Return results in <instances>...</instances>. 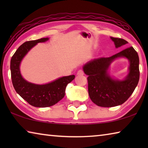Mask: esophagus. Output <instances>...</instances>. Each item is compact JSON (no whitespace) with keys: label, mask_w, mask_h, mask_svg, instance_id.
<instances>
[{"label":"esophagus","mask_w":148,"mask_h":148,"mask_svg":"<svg viewBox=\"0 0 148 148\" xmlns=\"http://www.w3.org/2000/svg\"><path fill=\"white\" fill-rule=\"evenodd\" d=\"M77 75H84V72L83 71V70H79V71L77 72Z\"/></svg>","instance_id":"obj_1"}]
</instances>
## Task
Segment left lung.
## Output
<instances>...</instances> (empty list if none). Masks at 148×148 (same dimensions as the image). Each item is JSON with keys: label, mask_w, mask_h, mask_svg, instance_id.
<instances>
[{"label": "left lung", "mask_w": 148, "mask_h": 148, "mask_svg": "<svg viewBox=\"0 0 148 148\" xmlns=\"http://www.w3.org/2000/svg\"><path fill=\"white\" fill-rule=\"evenodd\" d=\"M116 47H121L128 42L124 39L111 37ZM124 56L130 61V73L123 81L112 79L107 71L111 62L117 57ZM88 81L90 99L97 106L114 107L121 105L134 92L140 78L139 57L132 47H129L110 57H100L85 64L83 67Z\"/></svg>", "instance_id": "8db88e82"}]
</instances>
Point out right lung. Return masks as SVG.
I'll return each mask as SVG.
<instances>
[{
    "mask_svg": "<svg viewBox=\"0 0 148 148\" xmlns=\"http://www.w3.org/2000/svg\"><path fill=\"white\" fill-rule=\"evenodd\" d=\"M48 39L43 38L25 42L16 50L10 61L12 82L15 90L29 104L34 107H49L57 103L64 97L67 85L75 77L74 75L64 76L45 85L29 83L22 77L19 71L22 59L37 43L46 42Z\"/></svg>",
    "mask_w": 148,
    "mask_h": 148,
    "instance_id": "obj_1",
    "label": "right lung"
}]
</instances>
